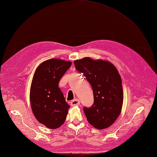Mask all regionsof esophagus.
<instances>
[{
    "instance_id": "obj_1",
    "label": "esophagus",
    "mask_w": 157,
    "mask_h": 157,
    "mask_svg": "<svg viewBox=\"0 0 157 157\" xmlns=\"http://www.w3.org/2000/svg\"><path fill=\"white\" fill-rule=\"evenodd\" d=\"M80 105V101L78 99H75L71 101V105L73 107L76 105Z\"/></svg>"
}]
</instances>
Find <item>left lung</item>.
<instances>
[{
	"label": "left lung",
	"instance_id": "obj_1",
	"mask_svg": "<svg viewBox=\"0 0 157 157\" xmlns=\"http://www.w3.org/2000/svg\"><path fill=\"white\" fill-rule=\"evenodd\" d=\"M74 64L93 90V105L84 107L88 122L99 130L110 126L119 116L123 103L122 80L117 69L109 61L90 58L76 60Z\"/></svg>",
	"mask_w": 157,
	"mask_h": 157
}]
</instances>
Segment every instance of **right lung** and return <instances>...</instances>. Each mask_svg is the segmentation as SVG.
Here are the masks:
<instances>
[{
  "instance_id": "1",
  "label": "right lung",
  "mask_w": 157,
  "mask_h": 157,
  "mask_svg": "<svg viewBox=\"0 0 157 157\" xmlns=\"http://www.w3.org/2000/svg\"><path fill=\"white\" fill-rule=\"evenodd\" d=\"M72 63L59 59L42 62L33 76L30 101L35 117L40 123L50 129L62 125L70 106L58 87L59 80Z\"/></svg>"
}]
</instances>
